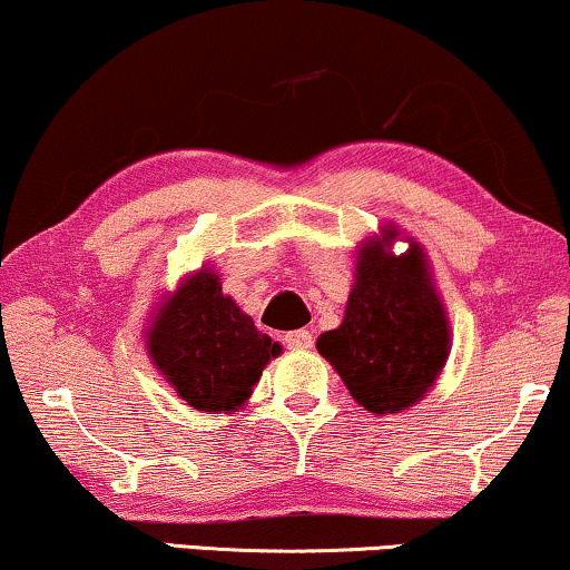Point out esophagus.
<instances>
[{
    "mask_svg": "<svg viewBox=\"0 0 570 570\" xmlns=\"http://www.w3.org/2000/svg\"><path fill=\"white\" fill-rule=\"evenodd\" d=\"M285 345L291 350H308L314 347V334L308 330H295L285 334Z\"/></svg>",
    "mask_w": 570,
    "mask_h": 570,
    "instance_id": "esophagus-1",
    "label": "esophagus"
}]
</instances>
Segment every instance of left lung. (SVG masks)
I'll use <instances>...</instances> for the list:
<instances>
[{"label": "left lung", "mask_w": 570, "mask_h": 570, "mask_svg": "<svg viewBox=\"0 0 570 570\" xmlns=\"http://www.w3.org/2000/svg\"><path fill=\"white\" fill-rule=\"evenodd\" d=\"M394 225L363 240L345 318L316 340L353 400L373 415L417 404L441 376L451 350L449 316L415 238L400 256Z\"/></svg>", "instance_id": "obj_1"}]
</instances>
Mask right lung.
Here are the masks:
<instances>
[{"label": "right lung", "instance_id": "add662e5", "mask_svg": "<svg viewBox=\"0 0 570 570\" xmlns=\"http://www.w3.org/2000/svg\"><path fill=\"white\" fill-rule=\"evenodd\" d=\"M283 353L252 316L223 295L209 267L194 272L160 303L147 330V355L194 410L238 412L264 365Z\"/></svg>", "mask_w": 570, "mask_h": 570}]
</instances>
